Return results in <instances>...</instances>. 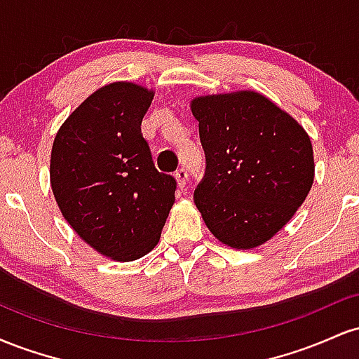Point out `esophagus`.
<instances>
[{
	"mask_svg": "<svg viewBox=\"0 0 359 359\" xmlns=\"http://www.w3.org/2000/svg\"><path fill=\"white\" fill-rule=\"evenodd\" d=\"M187 170L185 168H179V170L175 172V179H177V185H179V189H184L185 184H187Z\"/></svg>",
	"mask_w": 359,
	"mask_h": 359,
	"instance_id": "obj_1",
	"label": "esophagus"
}]
</instances>
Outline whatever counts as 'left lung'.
Returning a JSON list of instances; mask_svg holds the SVG:
<instances>
[{
  "label": "left lung",
  "instance_id": "obj_1",
  "mask_svg": "<svg viewBox=\"0 0 359 359\" xmlns=\"http://www.w3.org/2000/svg\"><path fill=\"white\" fill-rule=\"evenodd\" d=\"M205 172L194 201L205 226L224 245L257 248L277 234L314 182L309 135L290 114L255 90L201 96Z\"/></svg>",
  "mask_w": 359,
  "mask_h": 359
}]
</instances>
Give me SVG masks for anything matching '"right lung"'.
<instances>
[{
  "instance_id": "1",
  "label": "right lung",
  "mask_w": 359,
  "mask_h": 359,
  "mask_svg": "<svg viewBox=\"0 0 359 359\" xmlns=\"http://www.w3.org/2000/svg\"><path fill=\"white\" fill-rule=\"evenodd\" d=\"M154 90L113 82L93 93L53 140L52 192L79 236L116 262L155 248L177 182L154 165L142 119Z\"/></svg>"
}]
</instances>
